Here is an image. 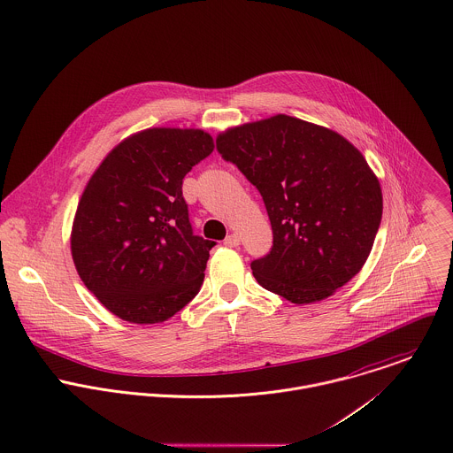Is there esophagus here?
<instances>
[{
  "label": "esophagus",
  "instance_id": "esophagus-1",
  "mask_svg": "<svg viewBox=\"0 0 453 453\" xmlns=\"http://www.w3.org/2000/svg\"><path fill=\"white\" fill-rule=\"evenodd\" d=\"M224 245H226V247H231V249L238 247V245H240V236H238V234H229V236L224 240Z\"/></svg>",
  "mask_w": 453,
  "mask_h": 453
}]
</instances>
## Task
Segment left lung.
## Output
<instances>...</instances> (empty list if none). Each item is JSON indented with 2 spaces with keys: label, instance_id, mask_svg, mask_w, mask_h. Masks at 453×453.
<instances>
[{
  "label": "left lung",
  "instance_id": "obj_1",
  "mask_svg": "<svg viewBox=\"0 0 453 453\" xmlns=\"http://www.w3.org/2000/svg\"><path fill=\"white\" fill-rule=\"evenodd\" d=\"M217 150L257 187L272 252L259 285L296 304L322 301L361 272L381 222L380 181L342 134L283 113L229 127Z\"/></svg>",
  "mask_w": 453,
  "mask_h": 453
}]
</instances>
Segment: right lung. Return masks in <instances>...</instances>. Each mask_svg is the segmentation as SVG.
Listing matches in <instances>:
<instances>
[{
	"mask_svg": "<svg viewBox=\"0 0 453 453\" xmlns=\"http://www.w3.org/2000/svg\"><path fill=\"white\" fill-rule=\"evenodd\" d=\"M213 149L203 129L150 127L122 140L92 173L72 256L84 285L119 319L159 324L199 292L215 242L192 233L181 181Z\"/></svg>",
	"mask_w": 453,
	"mask_h": 453,
	"instance_id": "add662e5",
	"label": "right lung"
}]
</instances>
